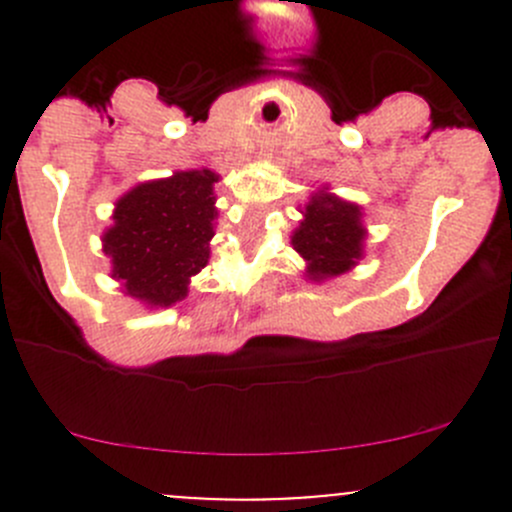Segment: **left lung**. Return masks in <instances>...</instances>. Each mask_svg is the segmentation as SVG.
I'll list each match as a JSON object with an SVG mask.
<instances>
[{
    "instance_id": "obj_1",
    "label": "left lung",
    "mask_w": 512,
    "mask_h": 512,
    "mask_svg": "<svg viewBox=\"0 0 512 512\" xmlns=\"http://www.w3.org/2000/svg\"><path fill=\"white\" fill-rule=\"evenodd\" d=\"M299 213L302 220L292 232V247L307 262V280H329L359 265L369 237L359 205L339 198L329 185H322L312 190Z\"/></svg>"
}]
</instances>
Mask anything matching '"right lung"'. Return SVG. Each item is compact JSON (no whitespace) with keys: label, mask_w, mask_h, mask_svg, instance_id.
<instances>
[{"label":"right lung","mask_w":512,"mask_h":512,"mask_svg":"<svg viewBox=\"0 0 512 512\" xmlns=\"http://www.w3.org/2000/svg\"><path fill=\"white\" fill-rule=\"evenodd\" d=\"M218 180L208 168L175 170L133 185L116 200L101 245L126 297L148 309L173 307L188 297L190 277L210 260Z\"/></svg>","instance_id":"1"}]
</instances>
